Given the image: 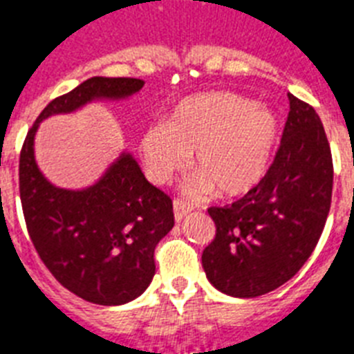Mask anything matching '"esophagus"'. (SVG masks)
Instances as JSON below:
<instances>
[{"instance_id": "esophagus-1", "label": "esophagus", "mask_w": 354, "mask_h": 354, "mask_svg": "<svg viewBox=\"0 0 354 354\" xmlns=\"http://www.w3.org/2000/svg\"><path fill=\"white\" fill-rule=\"evenodd\" d=\"M172 207H174V218H176V221H182L187 214L194 210L192 203H189V201H185V200H174Z\"/></svg>"}]
</instances>
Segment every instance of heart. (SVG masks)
Masks as SVG:
<instances>
[{
	"label": "heart",
	"mask_w": 354,
	"mask_h": 354,
	"mask_svg": "<svg viewBox=\"0 0 354 354\" xmlns=\"http://www.w3.org/2000/svg\"><path fill=\"white\" fill-rule=\"evenodd\" d=\"M277 133V117L252 99L223 91L201 93L178 104L167 124L147 127L140 154L149 176L165 183L194 153L200 176L189 183L191 191L212 187L218 196L236 198L263 180Z\"/></svg>",
	"instance_id": "heart-1"
}]
</instances>
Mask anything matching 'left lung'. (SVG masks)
Here are the masks:
<instances>
[{
    "label": "left lung",
    "mask_w": 354,
    "mask_h": 354,
    "mask_svg": "<svg viewBox=\"0 0 354 354\" xmlns=\"http://www.w3.org/2000/svg\"><path fill=\"white\" fill-rule=\"evenodd\" d=\"M288 99L268 172L241 200L209 209L216 237L201 264L214 288L239 299L288 283L315 250L331 207L333 160L322 122L310 104Z\"/></svg>",
    "instance_id": "8db88e82"
}]
</instances>
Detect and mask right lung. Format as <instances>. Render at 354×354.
Returning a JSON list of instances; mask_svg holds the SVG:
<instances>
[{"instance_id": "1", "label": "right lung", "mask_w": 354, "mask_h": 354, "mask_svg": "<svg viewBox=\"0 0 354 354\" xmlns=\"http://www.w3.org/2000/svg\"><path fill=\"white\" fill-rule=\"evenodd\" d=\"M142 86L131 77H91L41 111L21 149V205L35 250L62 286L93 304L120 306L145 292L156 268L154 248L174 227L172 201L126 151L93 185L55 187L35 162V133L52 115L127 99Z\"/></svg>"}]
</instances>
